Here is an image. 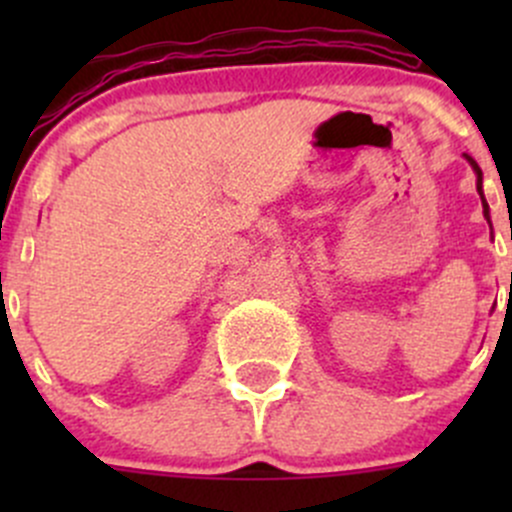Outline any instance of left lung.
Here are the masks:
<instances>
[{
    "label": "left lung",
    "instance_id": "8db88e82",
    "mask_svg": "<svg viewBox=\"0 0 512 512\" xmlns=\"http://www.w3.org/2000/svg\"><path fill=\"white\" fill-rule=\"evenodd\" d=\"M466 160H468V163L473 165V170H476V178H478L476 188H478V195H480V200H483V215H485V220H488V223H490V210H488V203H485V195H483V173H480L478 163H476V160H473L471 156H466Z\"/></svg>",
    "mask_w": 512,
    "mask_h": 512
}]
</instances>
